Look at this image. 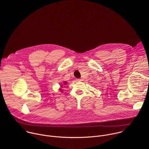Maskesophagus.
<instances>
[{"mask_svg":"<svg viewBox=\"0 0 149 149\" xmlns=\"http://www.w3.org/2000/svg\"><path fill=\"white\" fill-rule=\"evenodd\" d=\"M77 81H83V80H82V79L81 78V79H78Z\"/></svg>","mask_w":149,"mask_h":149,"instance_id":"1","label":"esophagus"}]
</instances>
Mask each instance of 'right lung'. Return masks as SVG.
<instances>
[{"label":"right lung","mask_w":149,"mask_h":149,"mask_svg":"<svg viewBox=\"0 0 149 149\" xmlns=\"http://www.w3.org/2000/svg\"><path fill=\"white\" fill-rule=\"evenodd\" d=\"M63 84H64V85H66V84H67V82H65V81H64V82H63ZM63 84H60V87H61V88H60V89H59V90H60L61 92H63V91H62V89H61V88L63 87Z\"/></svg>","instance_id":"add662e5"}]
</instances>
